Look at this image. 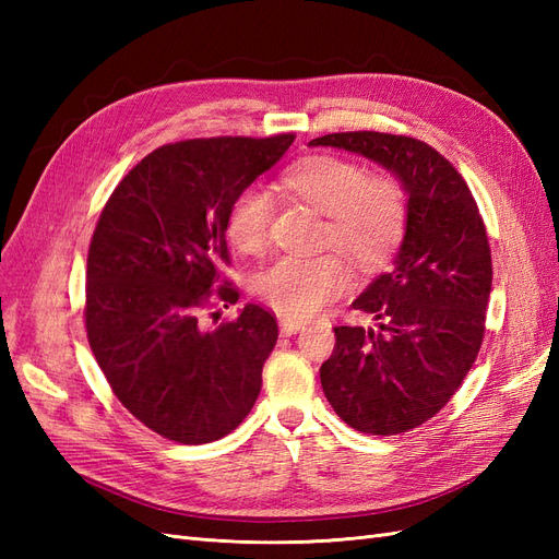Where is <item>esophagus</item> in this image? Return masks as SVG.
<instances>
[{
  "label": "esophagus",
  "mask_w": 559,
  "mask_h": 559,
  "mask_svg": "<svg viewBox=\"0 0 559 559\" xmlns=\"http://www.w3.org/2000/svg\"><path fill=\"white\" fill-rule=\"evenodd\" d=\"M306 326H308L306 321H300V319H294V317H280V331H282L284 335H294V333L302 331Z\"/></svg>",
  "instance_id": "1"
}]
</instances>
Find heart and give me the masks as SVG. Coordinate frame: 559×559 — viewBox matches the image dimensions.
I'll use <instances>...</instances> for the list:
<instances>
[{"label": "heart", "mask_w": 559, "mask_h": 559, "mask_svg": "<svg viewBox=\"0 0 559 559\" xmlns=\"http://www.w3.org/2000/svg\"><path fill=\"white\" fill-rule=\"evenodd\" d=\"M284 186L317 212L326 214L324 242L343 249L364 270L389 259L405 228V195L392 177H366L357 163L312 156L284 175ZM273 198L249 186L228 214V238L245 253L267 242ZM347 261L335 251L319 257H282L259 277V294L286 317L306 319L349 286Z\"/></svg>", "instance_id": "1"}]
</instances>
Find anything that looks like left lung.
<instances>
[{"label":"left lung","instance_id":"left-lung-1","mask_svg":"<svg viewBox=\"0 0 559 559\" xmlns=\"http://www.w3.org/2000/svg\"><path fill=\"white\" fill-rule=\"evenodd\" d=\"M310 146L343 148L392 173L405 195L392 267L352 302L378 331L335 326L319 378L352 429L392 436L431 419L478 357L492 289V253L466 181L429 144L386 132H333Z\"/></svg>","mask_w":559,"mask_h":559}]
</instances>
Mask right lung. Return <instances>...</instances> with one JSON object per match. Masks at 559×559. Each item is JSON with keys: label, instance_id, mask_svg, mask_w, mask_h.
Masks as SVG:
<instances>
[{"label": "right lung", "instance_id": "1", "mask_svg": "<svg viewBox=\"0 0 559 559\" xmlns=\"http://www.w3.org/2000/svg\"><path fill=\"white\" fill-rule=\"evenodd\" d=\"M294 134L165 144L116 186L88 249V343L116 399L151 431L212 443L249 415L277 321L247 302L238 319L202 326L228 261L235 198L267 173ZM218 298L238 292L222 284Z\"/></svg>", "mask_w": 559, "mask_h": 559}]
</instances>
